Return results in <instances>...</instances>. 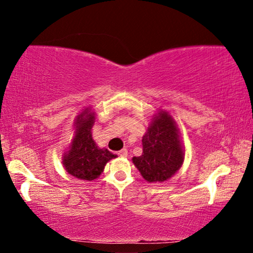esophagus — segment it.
I'll use <instances>...</instances> for the list:
<instances>
[{"mask_svg": "<svg viewBox=\"0 0 253 253\" xmlns=\"http://www.w3.org/2000/svg\"><path fill=\"white\" fill-rule=\"evenodd\" d=\"M117 154L121 157H126L127 156V149L124 148V149H122V151H119Z\"/></svg>", "mask_w": 253, "mask_h": 253, "instance_id": "1", "label": "esophagus"}]
</instances>
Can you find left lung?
<instances>
[{"instance_id": "1", "label": "left lung", "mask_w": 253, "mask_h": 253, "mask_svg": "<svg viewBox=\"0 0 253 253\" xmlns=\"http://www.w3.org/2000/svg\"><path fill=\"white\" fill-rule=\"evenodd\" d=\"M142 142V156L132 157V163L147 182H164L182 166L184 151L177 127L166 111L154 117Z\"/></svg>"}]
</instances>
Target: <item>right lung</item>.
<instances>
[{"label":"right lung","instance_id":"obj_1","mask_svg":"<svg viewBox=\"0 0 253 253\" xmlns=\"http://www.w3.org/2000/svg\"><path fill=\"white\" fill-rule=\"evenodd\" d=\"M93 123L95 115L88 109L77 117L74 140L62 161L68 173L84 181L97 178L104 170L107 162L116 157L108 149L99 148L93 142L91 135Z\"/></svg>","mask_w":253,"mask_h":253}]
</instances>
